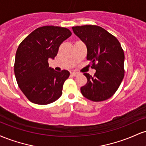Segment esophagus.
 <instances>
[{"label":"esophagus","mask_w":146,"mask_h":146,"mask_svg":"<svg viewBox=\"0 0 146 146\" xmlns=\"http://www.w3.org/2000/svg\"><path fill=\"white\" fill-rule=\"evenodd\" d=\"M79 74L78 72H75V71H73L71 73V75H73V76H77Z\"/></svg>","instance_id":"34e87169"}]
</instances>
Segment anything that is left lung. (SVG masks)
I'll return each mask as SVG.
<instances>
[{"mask_svg": "<svg viewBox=\"0 0 146 146\" xmlns=\"http://www.w3.org/2000/svg\"><path fill=\"white\" fill-rule=\"evenodd\" d=\"M72 29L86 44V59L96 70L94 76L84 73L87 83L80 88L82 94L93 102L108 100L115 94L124 77V53L119 42L97 25L73 27Z\"/></svg>", "mask_w": 146, "mask_h": 146, "instance_id": "left-lung-1", "label": "left lung"}]
</instances>
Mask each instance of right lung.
<instances>
[{
	"mask_svg": "<svg viewBox=\"0 0 146 146\" xmlns=\"http://www.w3.org/2000/svg\"><path fill=\"white\" fill-rule=\"evenodd\" d=\"M69 29L44 26L32 31L22 41L16 53L14 73L18 86L30 102L46 105L56 101L62 94L66 70L58 72L48 66L60 45L71 36Z\"/></svg>",
	"mask_w": 146,
	"mask_h": 146,
	"instance_id": "obj_1",
	"label": "right lung"
}]
</instances>
